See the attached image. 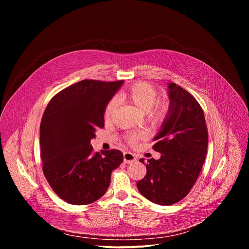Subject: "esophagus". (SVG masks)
Here are the masks:
<instances>
[{
    "instance_id": "obj_1",
    "label": "esophagus",
    "mask_w": 249,
    "mask_h": 249,
    "mask_svg": "<svg viewBox=\"0 0 249 249\" xmlns=\"http://www.w3.org/2000/svg\"><path fill=\"white\" fill-rule=\"evenodd\" d=\"M123 159H124V162L128 163V164L134 162L137 160L136 156L134 154H132V153H129V152H125L123 154Z\"/></svg>"
}]
</instances>
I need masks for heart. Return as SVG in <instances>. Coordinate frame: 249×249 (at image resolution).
Instances as JSON below:
<instances>
[{
	"mask_svg": "<svg viewBox=\"0 0 249 249\" xmlns=\"http://www.w3.org/2000/svg\"><path fill=\"white\" fill-rule=\"evenodd\" d=\"M118 99L129 103L140 110L146 113L148 119L155 124L163 123L169 113L170 104L167 99L158 98V90L150 84L145 82H140L132 85L127 89L121 91L118 94ZM116 108V100L110 99L105 105L103 115L105 118H109ZM146 134L144 132L131 133L127 135L126 142L131 145H136L139 141L144 140Z\"/></svg>",
	"mask_w": 249,
	"mask_h": 249,
	"instance_id": "1",
	"label": "heart"
}]
</instances>
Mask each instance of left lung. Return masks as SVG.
<instances>
[{"label":"left lung","mask_w":249,"mask_h":249,"mask_svg":"<svg viewBox=\"0 0 249 249\" xmlns=\"http://www.w3.org/2000/svg\"><path fill=\"white\" fill-rule=\"evenodd\" d=\"M170 113L154 139L160 160L145 163L147 173L137 182L140 193L159 205L182 200L195 184L205 161L208 129L203 109L195 97L180 86L168 85Z\"/></svg>","instance_id":"left-lung-1"}]
</instances>
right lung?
<instances>
[{
	"label": "right lung",
	"mask_w": 249,
	"mask_h": 249,
	"mask_svg": "<svg viewBox=\"0 0 249 249\" xmlns=\"http://www.w3.org/2000/svg\"><path fill=\"white\" fill-rule=\"evenodd\" d=\"M123 81L84 80L49 101L40 123L42 170L53 191L65 202L88 205L101 198L111 172L123 161L118 150L94 153L90 140L104 126L105 105Z\"/></svg>",
	"instance_id": "add662e5"
}]
</instances>
